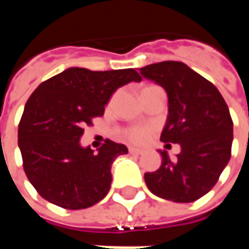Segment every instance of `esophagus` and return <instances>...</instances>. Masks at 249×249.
Here are the masks:
<instances>
[{"mask_svg": "<svg viewBox=\"0 0 249 249\" xmlns=\"http://www.w3.org/2000/svg\"><path fill=\"white\" fill-rule=\"evenodd\" d=\"M142 149H137V148H133V146H130L129 148V153L130 155H142Z\"/></svg>", "mask_w": 249, "mask_h": 249, "instance_id": "esophagus-1", "label": "esophagus"}]
</instances>
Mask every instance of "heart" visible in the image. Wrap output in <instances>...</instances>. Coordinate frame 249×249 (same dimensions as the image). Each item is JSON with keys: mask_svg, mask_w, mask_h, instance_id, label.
<instances>
[{"mask_svg": "<svg viewBox=\"0 0 249 249\" xmlns=\"http://www.w3.org/2000/svg\"><path fill=\"white\" fill-rule=\"evenodd\" d=\"M148 88V87H146ZM145 89V88H144ZM153 128L152 126H145V125H139V126H130L126 129L123 130V137L125 140H128L129 142L133 144H142L145 142L149 137H151Z\"/></svg>", "mask_w": 249, "mask_h": 249, "instance_id": "b5f03b06", "label": "heart"}]
</instances>
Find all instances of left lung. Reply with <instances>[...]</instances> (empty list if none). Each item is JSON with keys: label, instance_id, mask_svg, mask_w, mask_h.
Masks as SVG:
<instances>
[{"label": "left lung", "instance_id": "left-lung-1", "mask_svg": "<svg viewBox=\"0 0 249 249\" xmlns=\"http://www.w3.org/2000/svg\"><path fill=\"white\" fill-rule=\"evenodd\" d=\"M141 76L165 89L168 117L160 140L180 144L171 160L159 151L161 167L144 175L146 187L159 197L191 203L217 183L231 159L233 123L217 88L180 61H162L140 68Z\"/></svg>", "mask_w": 249, "mask_h": 249}]
</instances>
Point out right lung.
Listing matches in <instances>:
<instances>
[{"mask_svg":"<svg viewBox=\"0 0 249 249\" xmlns=\"http://www.w3.org/2000/svg\"><path fill=\"white\" fill-rule=\"evenodd\" d=\"M132 81H141L135 69L69 68L32 93L18 125V146L40 196L65 209L89 208L107 196L112 162L128 148L105 140L94 153L81 146L80 137L85 125L103 116L114 90Z\"/></svg>","mask_w":249,"mask_h":249,"instance_id":"1","label":"right lung"}]
</instances>
